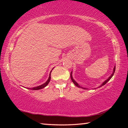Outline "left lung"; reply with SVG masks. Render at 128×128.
Masks as SVG:
<instances>
[{
  "label": "left lung",
  "mask_w": 128,
  "mask_h": 128,
  "mask_svg": "<svg viewBox=\"0 0 128 128\" xmlns=\"http://www.w3.org/2000/svg\"><path fill=\"white\" fill-rule=\"evenodd\" d=\"M115 68H116V66H114V70H113V72H112V73L111 74V75L110 76L108 77V78H107V80H106V81H104L102 84H101V85L99 86L98 88H100V87H102V86H103V85H104L105 84H106V83H107V82H108L110 81V80L111 78L112 77V76H114V71H115ZM70 78H71V80H72V82H73V84H74V85L76 86H77L78 88H84V89H87V88H82V87H81V86H80L78 84H77V82H76V81H75V80L73 79V77H72V72H71V73H70ZM94 89H95V88H94Z\"/></svg>",
  "instance_id": "obj_1"
}]
</instances>
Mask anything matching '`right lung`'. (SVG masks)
I'll use <instances>...</instances> for the list:
<instances>
[{"mask_svg": "<svg viewBox=\"0 0 128 128\" xmlns=\"http://www.w3.org/2000/svg\"><path fill=\"white\" fill-rule=\"evenodd\" d=\"M52 72V70L50 72V75H49V77L48 80H47V81L45 82V83H44L43 84H42V85H41L40 86H36V87H34V88H28V89H30V90H40V89H42V88H44V87H46V86L48 85L49 82L51 80V73Z\"/></svg>", "mask_w": 128, "mask_h": 128, "instance_id": "add662e5", "label": "right lung"}]
</instances>
